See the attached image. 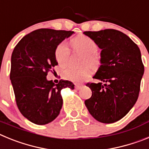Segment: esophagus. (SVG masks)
I'll use <instances>...</instances> for the list:
<instances>
[{
    "instance_id": "esophagus-1",
    "label": "esophagus",
    "mask_w": 149,
    "mask_h": 149,
    "mask_svg": "<svg viewBox=\"0 0 149 149\" xmlns=\"http://www.w3.org/2000/svg\"><path fill=\"white\" fill-rule=\"evenodd\" d=\"M74 87H75L76 89H80L82 87V85H81V84H75V85H74Z\"/></svg>"
}]
</instances>
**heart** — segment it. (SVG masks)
Here are the masks:
<instances>
[{
    "mask_svg": "<svg viewBox=\"0 0 149 149\" xmlns=\"http://www.w3.org/2000/svg\"><path fill=\"white\" fill-rule=\"evenodd\" d=\"M71 45L74 52L84 55V64L92 67L98 66L101 63V55L98 50V45L95 41L86 35H79L71 40ZM55 59L61 66H65L70 57V49L65 42L56 46L54 52ZM92 69L86 66L82 68H68L63 72V76L67 80L73 82H81L92 75Z\"/></svg>",
    "mask_w": 149,
    "mask_h": 149,
    "instance_id": "1",
    "label": "heart"
}]
</instances>
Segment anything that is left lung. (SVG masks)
Wrapping results in <instances>:
<instances>
[{
  "label": "left lung",
  "mask_w": 149,
  "mask_h": 149,
  "mask_svg": "<svg viewBox=\"0 0 149 149\" xmlns=\"http://www.w3.org/2000/svg\"><path fill=\"white\" fill-rule=\"evenodd\" d=\"M84 33L102 50L101 65L93 77L101 81L86 84L92 96L84 103L96 120L113 123L122 119L137 101L144 73L140 50L119 30L106 29Z\"/></svg>",
  "instance_id": "left-lung-1"
}]
</instances>
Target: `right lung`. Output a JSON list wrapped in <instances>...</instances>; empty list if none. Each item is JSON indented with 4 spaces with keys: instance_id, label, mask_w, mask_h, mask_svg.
Returning a JSON list of instances; mask_svg holds the SVG:
<instances>
[{
    "instance_id": "right-lung-1",
    "label": "right lung",
    "mask_w": 149,
    "mask_h": 149,
    "mask_svg": "<svg viewBox=\"0 0 149 149\" xmlns=\"http://www.w3.org/2000/svg\"><path fill=\"white\" fill-rule=\"evenodd\" d=\"M73 33L38 29L24 36L13 50L10 77L15 101L21 113L33 123L45 125L54 120L63 106L61 90L74 89L70 81L61 80L55 85L46 78L58 64L56 46Z\"/></svg>"
}]
</instances>
